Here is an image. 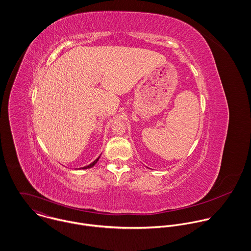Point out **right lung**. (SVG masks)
<instances>
[{"mask_svg":"<svg viewBox=\"0 0 251 251\" xmlns=\"http://www.w3.org/2000/svg\"><path fill=\"white\" fill-rule=\"evenodd\" d=\"M100 157V156H99V157H98V158H97V159H96L94 162H92L90 165H88V166H85V167H83L82 169H88V168H91V167H93V166H94V165H95V164H96V163L99 161Z\"/></svg>","mask_w":251,"mask_h":251,"instance_id":"obj_1","label":"right lung"}]
</instances>
